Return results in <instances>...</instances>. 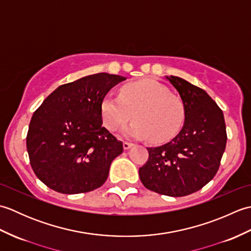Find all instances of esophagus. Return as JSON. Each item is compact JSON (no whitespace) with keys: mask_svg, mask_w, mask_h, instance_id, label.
Instances as JSON below:
<instances>
[{"mask_svg":"<svg viewBox=\"0 0 251 251\" xmlns=\"http://www.w3.org/2000/svg\"><path fill=\"white\" fill-rule=\"evenodd\" d=\"M132 146H134V143L131 142H127V141L123 142V148H124V150H128V149H130Z\"/></svg>","mask_w":251,"mask_h":251,"instance_id":"esophagus-1","label":"esophagus"}]
</instances>
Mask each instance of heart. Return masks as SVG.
Returning a JSON list of instances; mask_svg holds the SVG:
<instances>
[{"mask_svg": "<svg viewBox=\"0 0 251 251\" xmlns=\"http://www.w3.org/2000/svg\"><path fill=\"white\" fill-rule=\"evenodd\" d=\"M134 113L137 120L123 132L128 137H150L154 142L173 139L185 117L182 101L154 79L127 84L122 87L121 95L108 94L101 102L103 124L112 131L128 123Z\"/></svg>", "mask_w": 251, "mask_h": 251, "instance_id": "obj_1", "label": "heart"}]
</instances>
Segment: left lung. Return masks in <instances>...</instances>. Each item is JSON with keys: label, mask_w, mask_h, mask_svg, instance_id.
Instances as JSON below:
<instances>
[{"label": "left lung", "mask_w": 251, "mask_h": 251, "mask_svg": "<svg viewBox=\"0 0 251 251\" xmlns=\"http://www.w3.org/2000/svg\"><path fill=\"white\" fill-rule=\"evenodd\" d=\"M184 105L182 129L172 141L147 148L148 162L139 168L147 189L180 197L201 190L215 177L226 150L225 116L204 89L178 76H166Z\"/></svg>", "instance_id": "left-lung-1"}]
</instances>
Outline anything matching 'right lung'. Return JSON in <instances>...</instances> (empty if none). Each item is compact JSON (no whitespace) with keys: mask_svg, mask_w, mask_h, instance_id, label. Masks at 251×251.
<instances>
[{"mask_svg":"<svg viewBox=\"0 0 251 251\" xmlns=\"http://www.w3.org/2000/svg\"><path fill=\"white\" fill-rule=\"evenodd\" d=\"M124 79L102 72L63 84L34 112L26 150L36 177L50 189L78 194L105 182L123 142L102 126L101 102Z\"/></svg>","mask_w":251,"mask_h":251,"instance_id":"add662e5","label":"right lung"}]
</instances>
